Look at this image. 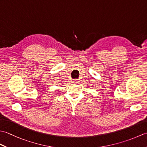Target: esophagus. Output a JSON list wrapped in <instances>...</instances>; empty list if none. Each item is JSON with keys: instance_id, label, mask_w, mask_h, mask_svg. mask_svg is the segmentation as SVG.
<instances>
[{"instance_id": "esophagus-1", "label": "esophagus", "mask_w": 147, "mask_h": 147, "mask_svg": "<svg viewBox=\"0 0 147 147\" xmlns=\"http://www.w3.org/2000/svg\"><path fill=\"white\" fill-rule=\"evenodd\" d=\"M73 83H78V80H77V79H74V80H73Z\"/></svg>"}]
</instances>
